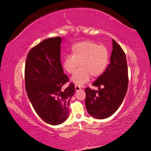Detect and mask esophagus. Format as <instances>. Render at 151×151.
Masks as SVG:
<instances>
[{
    "label": "esophagus",
    "instance_id": "1",
    "mask_svg": "<svg viewBox=\"0 0 151 151\" xmlns=\"http://www.w3.org/2000/svg\"><path fill=\"white\" fill-rule=\"evenodd\" d=\"M75 89H76V91H79V90L81 89V88H80V86H75Z\"/></svg>",
    "mask_w": 151,
    "mask_h": 151
}]
</instances>
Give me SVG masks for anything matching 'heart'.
<instances>
[{"label":"heart","mask_w":151,"mask_h":151,"mask_svg":"<svg viewBox=\"0 0 151 151\" xmlns=\"http://www.w3.org/2000/svg\"><path fill=\"white\" fill-rule=\"evenodd\" d=\"M71 50L72 55L64 57L62 64L68 74H73L80 65L71 79L76 85H84L89 81L91 76L99 77L106 69L109 52L104 45H98L92 41H84L73 45Z\"/></svg>","instance_id":"heart-1"}]
</instances>
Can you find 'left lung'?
Segmentation results:
<instances>
[{"label": "left lung", "instance_id": "1", "mask_svg": "<svg viewBox=\"0 0 151 151\" xmlns=\"http://www.w3.org/2000/svg\"><path fill=\"white\" fill-rule=\"evenodd\" d=\"M112 42L110 63L93 84L98 87L99 90L89 88L85 89L87 111L97 119H105L117 110L123 101L128 88L129 78L125 53L113 39Z\"/></svg>", "mask_w": 151, "mask_h": 151}]
</instances>
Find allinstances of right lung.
Instances as JSON below:
<instances>
[{
    "label": "right lung",
    "mask_w": 151,
    "mask_h": 151,
    "mask_svg": "<svg viewBox=\"0 0 151 151\" xmlns=\"http://www.w3.org/2000/svg\"><path fill=\"white\" fill-rule=\"evenodd\" d=\"M61 42L60 36L43 40L31 49L25 64V87L32 106L44 122L53 125L68 118L75 92L72 83L61 90L69 81L60 61Z\"/></svg>",
    "instance_id": "1"
}]
</instances>
